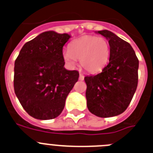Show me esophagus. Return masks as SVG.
Here are the masks:
<instances>
[{
  "instance_id": "obj_1",
  "label": "esophagus",
  "mask_w": 153,
  "mask_h": 153,
  "mask_svg": "<svg viewBox=\"0 0 153 153\" xmlns=\"http://www.w3.org/2000/svg\"><path fill=\"white\" fill-rule=\"evenodd\" d=\"M84 79H85V76H84L82 74H80V75H79V80H80V81H83Z\"/></svg>"
}]
</instances>
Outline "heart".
Returning a JSON list of instances; mask_svg holds the SVG:
<instances>
[{
    "label": "heart",
    "instance_id": "b5f03b06",
    "mask_svg": "<svg viewBox=\"0 0 153 153\" xmlns=\"http://www.w3.org/2000/svg\"><path fill=\"white\" fill-rule=\"evenodd\" d=\"M110 56V46L106 38L85 35L72 41L69 50L62 52L65 63L74 67L77 60H81V65L87 72L96 73L108 63Z\"/></svg>",
    "mask_w": 153,
    "mask_h": 153
}]
</instances>
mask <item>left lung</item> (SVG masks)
I'll use <instances>...</instances> for the list:
<instances>
[{
  "label": "left lung",
  "instance_id": "obj_1",
  "mask_svg": "<svg viewBox=\"0 0 153 153\" xmlns=\"http://www.w3.org/2000/svg\"><path fill=\"white\" fill-rule=\"evenodd\" d=\"M110 46L109 64L96 75L86 76L87 106L101 118L125 112L137 90L139 60L129 43L108 30L96 31Z\"/></svg>",
  "mask_w": 153,
  "mask_h": 153
}]
</instances>
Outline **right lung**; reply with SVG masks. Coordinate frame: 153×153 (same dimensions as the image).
<instances>
[{
  "label": "right lung",
  "mask_w": 153,
  "mask_h": 153,
  "mask_svg": "<svg viewBox=\"0 0 153 153\" xmlns=\"http://www.w3.org/2000/svg\"><path fill=\"white\" fill-rule=\"evenodd\" d=\"M68 34L44 31L25 43L14 65V91L23 109L33 118H56L78 80V71L65 69L62 48Z\"/></svg>",
  "instance_id": "add662e5"
}]
</instances>
